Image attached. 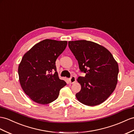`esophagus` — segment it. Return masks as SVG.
Masks as SVG:
<instances>
[{
  "label": "esophagus",
  "mask_w": 134,
  "mask_h": 134,
  "mask_svg": "<svg viewBox=\"0 0 134 134\" xmlns=\"http://www.w3.org/2000/svg\"><path fill=\"white\" fill-rule=\"evenodd\" d=\"M69 81H70V83L71 84H74L75 83V82H76V78L75 76H72L71 78L69 79Z\"/></svg>",
  "instance_id": "1"
}]
</instances>
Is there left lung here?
I'll return each mask as SVG.
<instances>
[{
	"instance_id": "obj_1",
	"label": "left lung",
	"mask_w": 134,
	"mask_h": 134,
	"mask_svg": "<svg viewBox=\"0 0 134 134\" xmlns=\"http://www.w3.org/2000/svg\"><path fill=\"white\" fill-rule=\"evenodd\" d=\"M68 47L77 59L84 77L77 79L81 90L76 94L78 101L93 106L104 102L115 89L118 64L104 46L86 40L68 42Z\"/></svg>"
}]
</instances>
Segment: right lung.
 <instances>
[{
	"instance_id": "add662e5",
	"label": "right lung",
	"mask_w": 134,
	"mask_h": 134,
	"mask_svg": "<svg viewBox=\"0 0 134 134\" xmlns=\"http://www.w3.org/2000/svg\"><path fill=\"white\" fill-rule=\"evenodd\" d=\"M67 44L66 41L46 39L24 55L18 68L20 83L25 93L35 102L42 105L52 102L67 84L58 76L55 66L57 58Z\"/></svg>"
}]
</instances>
